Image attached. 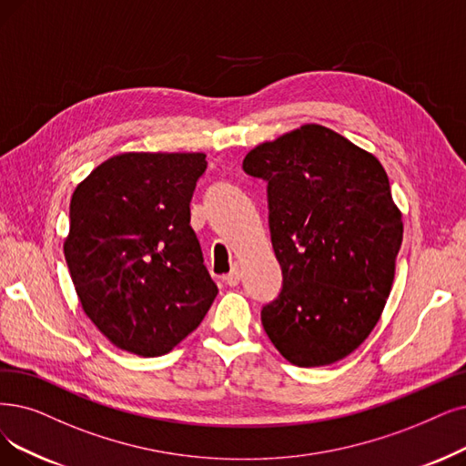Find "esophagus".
<instances>
[{
  "label": "esophagus",
  "instance_id": "obj_1",
  "mask_svg": "<svg viewBox=\"0 0 466 466\" xmlns=\"http://www.w3.org/2000/svg\"><path fill=\"white\" fill-rule=\"evenodd\" d=\"M223 281H226V285L229 287H237L238 281H240V271H238V266H233V269L223 277Z\"/></svg>",
  "mask_w": 466,
  "mask_h": 466
}]
</instances>
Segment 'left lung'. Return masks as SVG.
Masks as SVG:
<instances>
[{"label": "left lung", "mask_w": 466, "mask_h": 466, "mask_svg": "<svg viewBox=\"0 0 466 466\" xmlns=\"http://www.w3.org/2000/svg\"><path fill=\"white\" fill-rule=\"evenodd\" d=\"M243 170L268 183L283 287L262 325L298 367L340 361L375 329L394 283L401 214L380 162L318 124L254 147Z\"/></svg>", "instance_id": "1"}]
</instances>
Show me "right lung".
<instances>
[{"instance_id": "obj_1", "label": "right lung", "mask_w": 466, "mask_h": 466, "mask_svg": "<svg viewBox=\"0 0 466 466\" xmlns=\"http://www.w3.org/2000/svg\"><path fill=\"white\" fill-rule=\"evenodd\" d=\"M204 172L202 153H126L72 195L66 266L86 315L120 350L164 356L214 302L189 208Z\"/></svg>"}]
</instances>
